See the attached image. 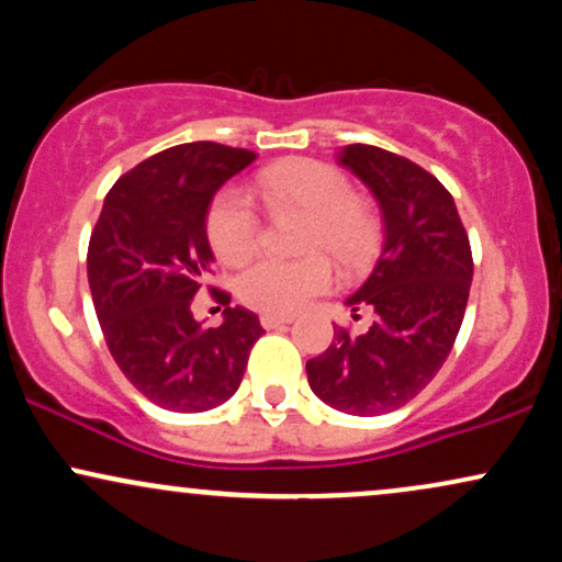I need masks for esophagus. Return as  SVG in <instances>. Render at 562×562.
Wrapping results in <instances>:
<instances>
[{"label": "esophagus", "mask_w": 562, "mask_h": 562, "mask_svg": "<svg viewBox=\"0 0 562 562\" xmlns=\"http://www.w3.org/2000/svg\"><path fill=\"white\" fill-rule=\"evenodd\" d=\"M293 322V317H285V314H261V325L267 330H277V327H285Z\"/></svg>", "instance_id": "1"}]
</instances>
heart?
<instances>
[{
  "instance_id": "1",
  "label": "heart",
  "mask_w": 562,
  "mask_h": 562,
  "mask_svg": "<svg viewBox=\"0 0 562 562\" xmlns=\"http://www.w3.org/2000/svg\"><path fill=\"white\" fill-rule=\"evenodd\" d=\"M256 195L274 214L306 216L301 261H259L237 280V295L245 306L263 314H295L314 295L333 285L330 254L346 272L370 263L380 243V222L372 209L353 198V187L333 166L317 160H285L256 177ZM205 235L216 259L240 267L259 250L261 222L250 200L237 187L214 198L205 216Z\"/></svg>"
}]
</instances>
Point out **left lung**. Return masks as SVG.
Returning <instances> with one entry per match:
<instances>
[{"label": "left lung", "mask_w": 562, "mask_h": 562, "mask_svg": "<svg viewBox=\"0 0 562 562\" xmlns=\"http://www.w3.org/2000/svg\"><path fill=\"white\" fill-rule=\"evenodd\" d=\"M338 164L372 192L383 250L346 306L375 312L370 330L335 327L330 348L308 359L312 391L346 415H383L415 398L447 362L465 317L473 256L468 232L434 173L396 153L346 145Z\"/></svg>", "instance_id": "obj_1"}]
</instances>
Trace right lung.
<instances>
[{
  "mask_svg": "<svg viewBox=\"0 0 562 562\" xmlns=\"http://www.w3.org/2000/svg\"><path fill=\"white\" fill-rule=\"evenodd\" d=\"M256 153L190 142L142 160L102 203L89 240L87 277L94 312L128 383L169 412H205L240 389L263 327L227 303L218 327L192 317V299L211 274L209 205Z\"/></svg>",
  "mask_w": 562,
  "mask_h": 562,
  "instance_id": "add662e5",
  "label": "right lung"
}]
</instances>
